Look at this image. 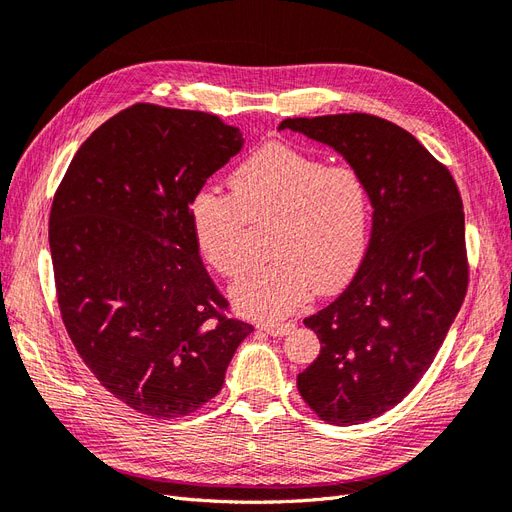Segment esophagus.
Here are the masks:
<instances>
[{"mask_svg":"<svg viewBox=\"0 0 512 512\" xmlns=\"http://www.w3.org/2000/svg\"><path fill=\"white\" fill-rule=\"evenodd\" d=\"M260 329L265 331V333H269L271 337H284L290 331H294V324L292 322H286V324H260Z\"/></svg>","mask_w":512,"mask_h":512,"instance_id":"obj_1","label":"esophagus"}]
</instances>
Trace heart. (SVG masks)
Returning a JSON list of instances; mask_svg holds the SVG:
<instances>
[{
	"label": "heart",
	"instance_id": "heart-1",
	"mask_svg": "<svg viewBox=\"0 0 512 512\" xmlns=\"http://www.w3.org/2000/svg\"><path fill=\"white\" fill-rule=\"evenodd\" d=\"M235 196L205 185L190 203V226L200 254L226 277L245 271L247 220H275L273 260L230 290L245 316L280 320L307 301L312 286L333 292L350 282L369 243L371 198L352 168L271 143L230 177Z\"/></svg>",
	"mask_w": 512,
	"mask_h": 512
}]
</instances>
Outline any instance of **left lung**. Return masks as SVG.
<instances>
[{"label": "left lung", "mask_w": 512, "mask_h": 512, "mask_svg": "<svg viewBox=\"0 0 512 512\" xmlns=\"http://www.w3.org/2000/svg\"><path fill=\"white\" fill-rule=\"evenodd\" d=\"M277 130L331 147L369 190L367 252L346 290L303 320L318 335L320 354L297 378L324 423L359 425L414 389L466 297L461 196L410 132L380 117H297Z\"/></svg>", "instance_id": "obj_1"}]
</instances>
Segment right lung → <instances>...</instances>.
<instances>
[{"mask_svg": "<svg viewBox=\"0 0 512 512\" xmlns=\"http://www.w3.org/2000/svg\"><path fill=\"white\" fill-rule=\"evenodd\" d=\"M215 115L134 104L76 151L53 198L57 301L108 393L158 418L220 393L252 324L228 318L190 226V203L243 149Z\"/></svg>", "mask_w": 512, "mask_h": 512, "instance_id": "1", "label": "right lung"}]
</instances>
